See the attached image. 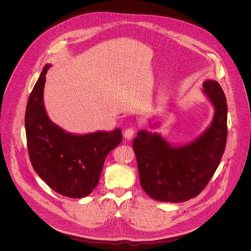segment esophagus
Masks as SVG:
<instances>
[{
	"label": "esophagus",
	"instance_id": "obj_1",
	"mask_svg": "<svg viewBox=\"0 0 251 251\" xmlns=\"http://www.w3.org/2000/svg\"><path fill=\"white\" fill-rule=\"evenodd\" d=\"M134 132H135L134 127H128V128H126V129L125 130L124 136H125L126 139H130V138L133 136Z\"/></svg>",
	"mask_w": 251,
	"mask_h": 251
}]
</instances>
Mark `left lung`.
I'll return each instance as SVG.
<instances>
[{
    "mask_svg": "<svg viewBox=\"0 0 251 251\" xmlns=\"http://www.w3.org/2000/svg\"><path fill=\"white\" fill-rule=\"evenodd\" d=\"M203 87L215 112L212 125L201 137L179 148L145 130L133 139L141 185L154 200L179 203L196 197L219 165L227 140L226 98L216 81L208 80Z\"/></svg>",
    "mask_w": 251,
    "mask_h": 251,
    "instance_id": "left-lung-1",
    "label": "left lung"
}]
</instances>
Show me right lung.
<instances>
[{
    "label": "right lung",
    "mask_w": 251,
    "mask_h": 251,
    "mask_svg": "<svg viewBox=\"0 0 251 251\" xmlns=\"http://www.w3.org/2000/svg\"><path fill=\"white\" fill-rule=\"evenodd\" d=\"M46 65L29 97L25 128L30 160L53 190L70 198L89 195L100 181L109 151L122 142V130L86 135L66 133L48 118L43 105Z\"/></svg>",
    "instance_id": "add662e5"
}]
</instances>
